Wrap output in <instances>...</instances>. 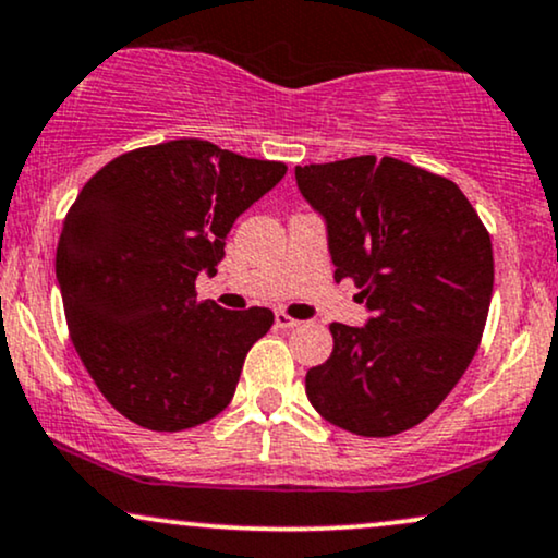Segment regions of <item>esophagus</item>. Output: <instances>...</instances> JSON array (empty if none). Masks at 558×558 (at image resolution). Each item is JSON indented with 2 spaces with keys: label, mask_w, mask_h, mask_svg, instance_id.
<instances>
[{
  "label": "esophagus",
  "mask_w": 558,
  "mask_h": 558,
  "mask_svg": "<svg viewBox=\"0 0 558 558\" xmlns=\"http://www.w3.org/2000/svg\"><path fill=\"white\" fill-rule=\"evenodd\" d=\"M275 325H278L280 330H291V327L301 325V322L293 319L291 314H286V312H275Z\"/></svg>",
  "instance_id": "obj_1"
}]
</instances>
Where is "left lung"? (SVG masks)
Returning a JSON list of instances; mask_svg holds the SVG:
<instances>
[{"label": "left lung", "instance_id": "1", "mask_svg": "<svg viewBox=\"0 0 558 558\" xmlns=\"http://www.w3.org/2000/svg\"><path fill=\"white\" fill-rule=\"evenodd\" d=\"M327 220L335 280L372 319L332 322V353L306 372L322 418L359 436L418 426L473 361L494 291L492 236L454 181L398 158L296 166Z\"/></svg>", "mask_w": 558, "mask_h": 558}]
</instances>
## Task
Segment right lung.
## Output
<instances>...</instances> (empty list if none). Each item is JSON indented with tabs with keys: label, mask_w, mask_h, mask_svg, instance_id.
Here are the masks:
<instances>
[{
	"label": "right lung",
	"mask_w": 558,
	"mask_h": 558,
	"mask_svg": "<svg viewBox=\"0 0 558 558\" xmlns=\"http://www.w3.org/2000/svg\"><path fill=\"white\" fill-rule=\"evenodd\" d=\"M286 171L171 140L113 158L80 190L57 246L66 327L100 395L132 424L184 432L231 402L275 317L199 301L194 280L215 275L233 220Z\"/></svg>",
	"instance_id": "1"
}]
</instances>
